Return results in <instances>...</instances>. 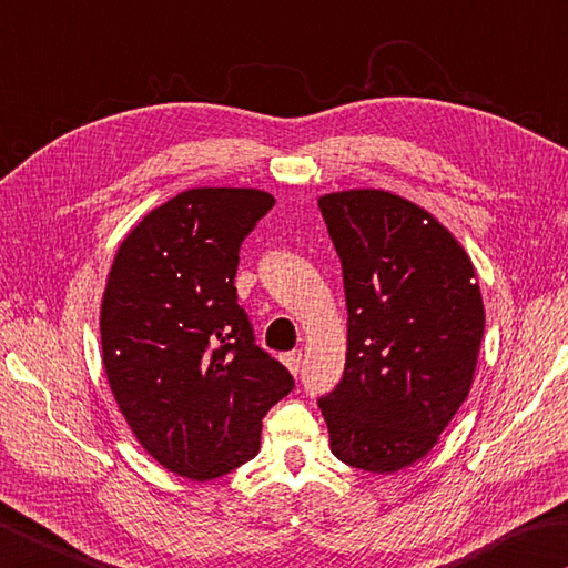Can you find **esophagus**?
<instances>
[{
	"label": "esophagus",
	"instance_id": "1",
	"mask_svg": "<svg viewBox=\"0 0 568 568\" xmlns=\"http://www.w3.org/2000/svg\"><path fill=\"white\" fill-rule=\"evenodd\" d=\"M283 364H285L287 369H291L293 374H297V372H300V364H303V352H300V349H293V352L283 354Z\"/></svg>",
	"mask_w": 568,
	"mask_h": 568
}]
</instances>
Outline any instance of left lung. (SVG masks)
<instances>
[{
    "label": "left lung",
    "mask_w": 568,
    "mask_h": 568,
    "mask_svg": "<svg viewBox=\"0 0 568 568\" xmlns=\"http://www.w3.org/2000/svg\"><path fill=\"white\" fill-rule=\"evenodd\" d=\"M347 295V364L320 396L329 446L396 473L436 446L468 398L485 307L468 253L428 211L382 189L320 199Z\"/></svg>",
    "instance_id": "left-lung-1"
}]
</instances>
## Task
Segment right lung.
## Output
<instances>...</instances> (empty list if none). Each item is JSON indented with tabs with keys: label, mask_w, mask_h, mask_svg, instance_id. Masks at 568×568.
Wrapping results in <instances>:
<instances>
[{
	"label": "right lung",
	"mask_w": 568,
	"mask_h": 568,
	"mask_svg": "<svg viewBox=\"0 0 568 568\" xmlns=\"http://www.w3.org/2000/svg\"><path fill=\"white\" fill-rule=\"evenodd\" d=\"M273 204L258 189H189L128 233L108 275L110 392L142 448L196 483L251 460L263 416L295 388L236 293L241 243Z\"/></svg>",
	"instance_id": "1"
}]
</instances>
